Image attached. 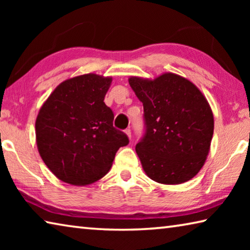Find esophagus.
I'll return each mask as SVG.
<instances>
[{
	"label": "esophagus",
	"mask_w": 250,
	"mask_h": 250,
	"mask_svg": "<svg viewBox=\"0 0 250 250\" xmlns=\"http://www.w3.org/2000/svg\"><path fill=\"white\" fill-rule=\"evenodd\" d=\"M125 133L126 134V137H128L129 139H131V130H130V129H126V130L125 131Z\"/></svg>",
	"instance_id": "34e87169"
}]
</instances>
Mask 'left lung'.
Returning a JSON list of instances; mask_svg holds the SVG:
<instances>
[{"label": "left lung", "instance_id": "8db88e82", "mask_svg": "<svg viewBox=\"0 0 250 250\" xmlns=\"http://www.w3.org/2000/svg\"><path fill=\"white\" fill-rule=\"evenodd\" d=\"M129 83L145 109L146 130L135 152L146 174L167 185L193 179L204 166L214 132L205 96L173 73L154 79L131 76Z\"/></svg>", "mask_w": 250, "mask_h": 250}]
</instances>
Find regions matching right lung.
<instances>
[{
    "label": "right lung",
    "mask_w": 250,
    "mask_h": 250,
    "mask_svg": "<svg viewBox=\"0 0 250 250\" xmlns=\"http://www.w3.org/2000/svg\"><path fill=\"white\" fill-rule=\"evenodd\" d=\"M112 77L84 74L66 79L42 105L35 122L41 158L65 183L83 186L109 172L119 147L129 143L113 128L104 103Z\"/></svg>",
    "instance_id": "1"
}]
</instances>
